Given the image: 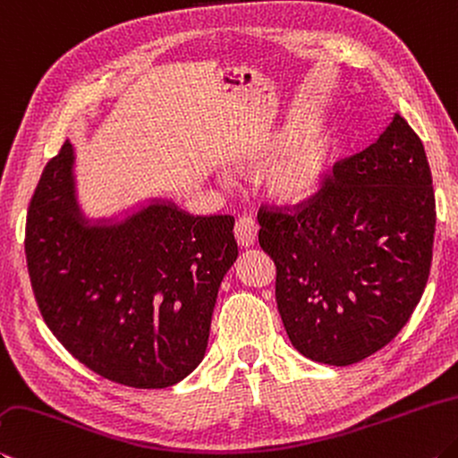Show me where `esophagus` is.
<instances>
[{
	"instance_id": "esophagus-1",
	"label": "esophagus",
	"mask_w": 458,
	"mask_h": 458,
	"mask_svg": "<svg viewBox=\"0 0 458 458\" xmlns=\"http://www.w3.org/2000/svg\"><path fill=\"white\" fill-rule=\"evenodd\" d=\"M234 236H236V242L240 246L250 248L258 238V224L250 218V216H242V218L236 220Z\"/></svg>"
}]
</instances>
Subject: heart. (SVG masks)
<instances>
[{
	"instance_id": "b5f03b06",
	"label": "heart",
	"mask_w": 458,
	"mask_h": 458,
	"mask_svg": "<svg viewBox=\"0 0 458 458\" xmlns=\"http://www.w3.org/2000/svg\"><path fill=\"white\" fill-rule=\"evenodd\" d=\"M293 134L286 130L274 142L262 148V152H272L284 144ZM338 136L328 123H320L298 136L264 174V184L280 200L296 202L312 196L327 176L335 162Z\"/></svg>"
}]
</instances>
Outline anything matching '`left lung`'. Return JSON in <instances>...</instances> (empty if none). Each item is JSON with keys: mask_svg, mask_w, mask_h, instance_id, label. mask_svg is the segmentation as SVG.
Returning <instances> with one entry per match:
<instances>
[{"mask_svg": "<svg viewBox=\"0 0 458 458\" xmlns=\"http://www.w3.org/2000/svg\"><path fill=\"white\" fill-rule=\"evenodd\" d=\"M258 224L290 343L314 362H360L401 332L425 293L437 224L425 146L394 114L309 204L260 210Z\"/></svg>", "mask_w": 458, "mask_h": 458, "instance_id": "8db88e82", "label": "left lung"}]
</instances>
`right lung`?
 Wrapping results in <instances>:
<instances>
[{
	"mask_svg": "<svg viewBox=\"0 0 458 458\" xmlns=\"http://www.w3.org/2000/svg\"><path fill=\"white\" fill-rule=\"evenodd\" d=\"M232 216H194L168 198L89 218L76 148L47 162L26 224L38 306L72 356L99 377L165 388L202 362L224 274L238 258Z\"/></svg>",
	"mask_w": 458,
	"mask_h": 458,
	"instance_id": "add662e5",
	"label": "right lung"
}]
</instances>
